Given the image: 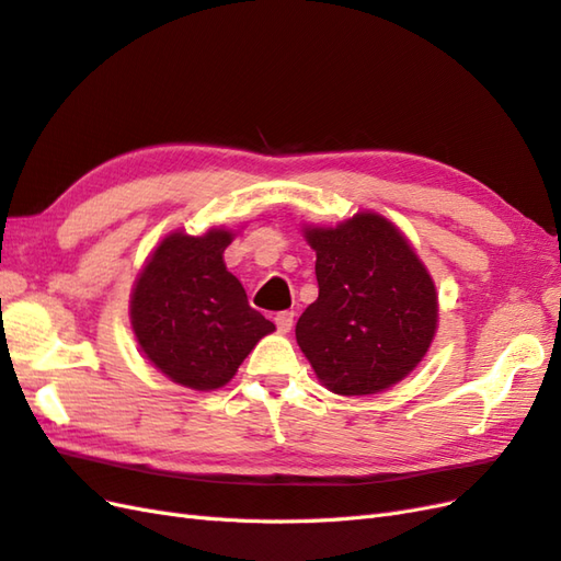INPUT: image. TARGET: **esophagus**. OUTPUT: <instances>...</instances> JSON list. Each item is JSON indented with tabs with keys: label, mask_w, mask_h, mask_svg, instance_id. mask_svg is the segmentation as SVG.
Wrapping results in <instances>:
<instances>
[{
	"label": "esophagus",
	"mask_w": 561,
	"mask_h": 561,
	"mask_svg": "<svg viewBox=\"0 0 561 561\" xmlns=\"http://www.w3.org/2000/svg\"><path fill=\"white\" fill-rule=\"evenodd\" d=\"M275 324H277V329H279V334H289L291 327H294V312H289V310L277 312Z\"/></svg>",
	"instance_id": "obj_1"
}]
</instances>
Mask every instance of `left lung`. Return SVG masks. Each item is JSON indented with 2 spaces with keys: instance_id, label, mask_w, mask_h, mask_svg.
Returning a JSON list of instances; mask_svg holds the SVG:
<instances>
[{
  "instance_id": "left-lung-1",
  "label": "left lung",
  "mask_w": 561,
  "mask_h": 561,
  "mask_svg": "<svg viewBox=\"0 0 561 561\" xmlns=\"http://www.w3.org/2000/svg\"><path fill=\"white\" fill-rule=\"evenodd\" d=\"M318 255L320 296L296 341L324 389L375 396L417 367L438 329V294L400 229L375 210L339 225H304Z\"/></svg>"
}]
</instances>
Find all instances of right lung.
I'll return each mask as SVG.
<instances>
[{
    "instance_id": "1",
    "label": "right lung",
    "mask_w": 561,
    "mask_h": 561,
    "mask_svg": "<svg viewBox=\"0 0 561 561\" xmlns=\"http://www.w3.org/2000/svg\"><path fill=\"white\" fill-rule=\"evenodd\" d=\"M237 232L210 227L165 234L144 261L130 294V327L144 357L184 389L215 391L232 381L275 324L249 306L225 265Z\"/></svg>"
}]
</instances>
